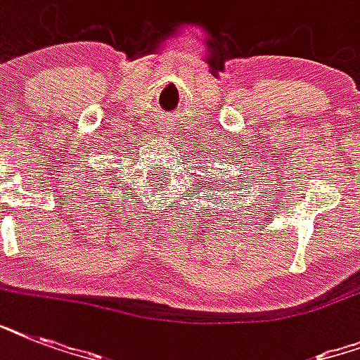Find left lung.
I'll use <instances>...</instances> for the list:
<instances>
[{"label":"left lung","instance_id":"left-lung-1","mask_svg":"<svg viewBox=\"0 0 360 360\" xmlns=\"http://www.w3.org/2000/svg\"><path fill=\"white\" fill-rule=\"evenodd\" d=\"M203 183H205V181H203ZM233 185H236V183H233ZM207 186H209V192H211V194L214 196V192H217V186H211V183H209V181H207ZM222 186H224V185H222ZM222 186H219V192H220V188H222ZM226 188H228V186H226ZM207 196H209V194H207ZM217 217H219V214H217Z\"/></svg>","mask_w":360,"mask_h":360}]
</instances>
